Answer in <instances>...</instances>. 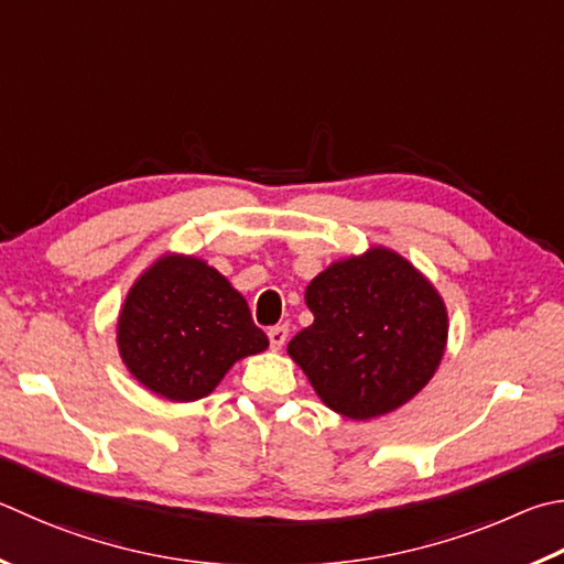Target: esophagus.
<instances>
[{
	"label": "esophagus",
	"instance_id": "34e87169",
	"mask_svg": "<svg viewBox=\"0 0 564 564\" xmlns=\"http://www.w3.org/2000/svg\"><path fill=\"white\" fill-rule=\"evenodd\" d=\"M285 340H289V325H273L269 330V343L273 350H281Z\"/></svg>",
	"mask_w": 564,
	"mask_h": 564
}]
</instances>
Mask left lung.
Masks as SVG:
<instances>
[{
  "label": "left lung",
  "mask_w": 564,
  "mask_h": 564,
  "mask_svg": "<svg viewBox=\"0 0 564 564\" xmlns=\"http://www.w3.org/2000/svg\"><path fill=\"white\" fill-rule=\"evenodd\" d=\"M315 315L289 343L317 397L347 419L382 416L432 380L444 357L442 295L402 256L375 247L305 289Z\"/></svg>",
  "instance_id": "8db88e82"
}]
</instances>
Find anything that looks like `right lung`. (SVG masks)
Returning a JSON list of instances; mask_svg holds the SVG:
<instances>
[{"label": "right lung", "mask_w": 564, "mask_h": 564, "mask_svg": "<svg viewBox=\"0 0 564 564\" xmlns=\"http://www.w3.org/2000/svg\"><path fill=\"white\" fill-rule=\"evenodd\" d=\"M118 347L140 384L172 402H194L234 362L263 352L269 337L217 269L194 256H162L128 293Z\"/></svg>", "instance_id": "1"}]
</instances>
